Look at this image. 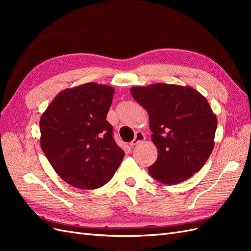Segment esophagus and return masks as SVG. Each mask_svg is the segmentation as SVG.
Returning <instances> with one entry per match:
<instances>
[{"label":"esophagus","instance_id":"34e87169","mask_svg":"<svg viewBox=\"0 0 251 251\" xmlns=\"http://www.w3.org/2000/svg\"><path fill=\"white\" fill-rule=\"evenodd\" d=\"M144 139H146V137H144V135L141 132H137V133L135 134V137H134L133 141L130 142V146L134 147V146H136V144H139L140 142H142Z\"/></svg>","mask_w":251,"mask_h":251}]
</instances>
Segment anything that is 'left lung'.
Returning <instances> with one entry per match:
<instances>
[{
  "mask_svg": "<svg viewBox=\"0 0 251 251\" xmlns=\"http://www.w3.org/2000/svg\"><path fill=\"white\" fill-rule=\"evenodd\" d=\"M130 91L149 113L151 141L158 151L149 168L151 176L168 185L194 176L215 147L217 116L206 98L192 87L162 82Z\"/></svg>",
  "mask_w": 251,
  "mask_h": 251,
  "instance_id": "1",
  "label": "left lung"
}]
</instances>
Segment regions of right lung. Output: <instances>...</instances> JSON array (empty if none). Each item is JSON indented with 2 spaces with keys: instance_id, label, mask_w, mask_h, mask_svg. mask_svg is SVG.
Here are the masks:
<instances>
[{
  "instance_id": "1",
  "label": "right lung",
  "mask_w": 251,
  "mask_h": 251,
  "mask_svg": "<svg viewBox=\"0 0 251 251\" xmlns=\"http://www.w3.org/2000/svg\"><path fill=\"white\" fill-rule=\"evenodd\" d=\"M114 88L96 82L66 89L40 120L41 147L56 174L68 184L95 189L112 179L125 151L113 139L107 114Z\"/></svg>"
}]
</instances>
